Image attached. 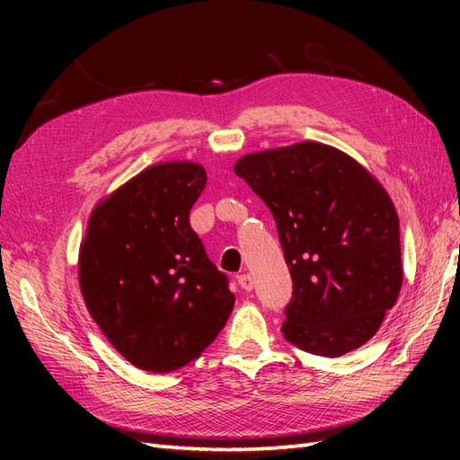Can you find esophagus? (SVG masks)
Returning <instances> with one entry per match:
<instances>
[{
  "instance_id": "34e87169",
  "label": "esophagus",
  "mask_w": 460,
  "mask_h": 460,
  "mask_svg": "<svg viewBox=\"0 0 460 460\" xmlns=\"http://www.w3.org/2000/svg\"><path fill=\"white\" fill-rule=\"evenodd\" d=\"M237 280H239V287L243 288V290H252V287H255V279H252L249 272H243V275H239L237 277Z\"/></svg>"
}]
</instances>
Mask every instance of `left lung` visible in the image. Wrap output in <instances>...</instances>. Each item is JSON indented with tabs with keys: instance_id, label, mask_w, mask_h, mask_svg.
<instances>
[{
	"instance_id": "8db88e82",
	"label": "left lung",
	"mask_w": 460,
	"mask_h": 460,
	"mask_svg": "<svg viewBox=\"0 0 460 460\" xmlns=\"http://www.w3.org/2000/svg\"><path fill=\"white\" fill-rule=\"evenodd\" d=\"M235 173L277 221L292 277L282 336L326 358L364 346L403 282L399 217L384 185L320 142L247 154Z\"/></svg>"
}]
</instances>
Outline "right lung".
I'll list each match as a JSON object with an SVG mask.
<instances>
[{"label": "right lung", "mask_w": 460, "mask_h": 460, "mask_svg": "<svg viewBox=\"0 0 460 460\" xmlns=\"http://www.w3.org/2000/svg\"><path fill=\"white\" fill-rule=\"evenodd\" d=\"M208 173L164 162L93 209L79 251L89 314L116 351L155 374L180 369L217 338L235 295L190 225Z\"/></svg>", "instance_id": "add662e5"}]
</instances>
